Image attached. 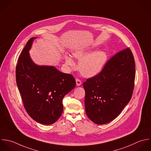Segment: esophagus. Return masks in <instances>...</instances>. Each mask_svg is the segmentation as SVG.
I'll return each mask as SVG.
<instances>
[{"label":"esophagus","mask_w":151,"mask_h":151,"mask_svg":"<svg viewBox=\"0 0 151 151\" xmlns=\"http://www.w3.org/2000/svg\"><path fill=\"white\" fill-rule=\"evenodd\" d=\"M76 85L78 86H80L82 84V82H81V81L79 79H76Z\"/></svg>","instance_id":"1"}]
</instances>
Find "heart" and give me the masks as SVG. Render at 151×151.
Returning a JSON list of instances; mask_svg holds the SVG:
<instances>
[{"instance_id":"b5f03b06","label":"heart","mask_w":151,"mask_h":151,"mask_svg":"<svg viewBox=\"0 0 151 151\" xmlns=\"http://www.w3.org/2000/svg\"><path fill=\"white\" fill-rule=\"evenodd\" d=\"M89 53L88 50H80L73 52V56L78 59H81L79 69L82 75L86 77H93L103 69L107 61V55L103 51L95 52L87 55ZM65 62L67 65L75 66V62L70 56H65Z\"/></svg>"}]
</instances>
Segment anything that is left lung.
Here are the masks:
<instances>
[{
	"mask_svg": "<svg viewBox=\"0 0 151 151\" xmlns=\"http://www.w3.org/2000/svg\"><path fill=\"white\" fill-rule=\"evenodd\" d=\"M135 78L134 58L128 47L108 60L99 73L83 82L88 117L99 125L115 119L132 98Z\"/></svg>",
	"mask_w": 151,
	"mask_h": 151,
	"instance_id": "left-lung-1",
	"label": "left lung"
}]
</instances>
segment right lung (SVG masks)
I'll return each instance as SVG.
<instances>
[{"mask_svg": "<svg viewBox=\"0 0 151 151\" xmlns=\"http://www.w3.org/2000/svg\"><path fill=\"white\" fill-rule=\"evenodd\" d=\"M35 38L27 41L19 58L16 83L29 115L39 124L50 125L61 116L62 99L75 87L76 82L70 74L54 66H39L32 60L29 51Z\"/></svg>", "mask_w": 151, "mask_h": 151, "instance_id": "right-lung-1", "label": "right lung"}]
</instances>
